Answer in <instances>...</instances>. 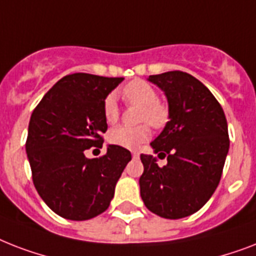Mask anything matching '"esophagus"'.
Segmentation results:
<instances>
[{
	"label": "esophagus",
	"instance_id": "esophagus-1",
	"mask_svg": "<svg viewBox=\"0 0 256 256\" xmlns=\"http://www.w3.org/2000/svg\"><path fill=\"white\" fill-rule=\"evenodd\" d=\"M132 158H138V156H140V152H132Z\"/></svg>",
	"mask_w": 256,
	"mask_h": 256
}]
</instances>
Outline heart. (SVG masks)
Segmentation results:
<instances>
[{"label": "heart", "instance_id": "obj_1", "mask_svg": "<svg viewBox=\"0 0 256 256\" xmlns=\"http://www.w3.org/2000/svg\"><path fill=\"white\" fill-rule=\"evenodd\" d=\"M122 96L128 104H140V122H148L152 128H160L168 122V108L158 100V92L150 84L142 80H134L122 88ZM104 116L108 124H116L120 118V110L116 96L108 94L104 100ZM148 124L138 126H116L108 132V140L112 144L124 148H136L150 138Z\"/></svg>", "mask_w": 256, "mask_h": 256}]
</instances>
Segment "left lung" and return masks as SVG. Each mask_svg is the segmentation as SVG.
Listing matches in <instances>:
<instances>
[{
  "mask_svg": "<svg viewBox=\"0 0 256 256\" xmlns=\"http://www.w3.org/2000/svg\"><path fill=\"white\" fill-rule=\"evenodd\" d=\"M148 81L168 96L170 120L152 142L160 158L168 156V164L160 168L154 156L140 154V196L162 218H184L200 210L218 187L230 148L226 116L191 74L174 70Z\"/></svg>",
  "mask_w": 256,
  "mask_h": 256,
  "instance_id": "left-lung-1",
  "label": "left lung"
}]
</instances>
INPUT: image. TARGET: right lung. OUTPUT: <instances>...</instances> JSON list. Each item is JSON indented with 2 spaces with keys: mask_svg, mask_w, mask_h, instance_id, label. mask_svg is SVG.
Here are the masks:
<instances>
[{
  "mask_svg": "<svg viewBox=\"0 0 256 256\" xmlns=\"http://www.w3.org/2000/svg\"><path fill=\"white\" fill-rule=\"evenodd\" d=\"M124 78L88 73L65 76L46 92L30 116L26 152L36 190L60 216L88 220L108 210L116 184L132 154L108 144L100 158H86L102 148L108 130L104 98Z\"/></svg>",
  "mask_w": 256,
  "mask_h": 256,
  "instance_id": "obj_1",
  "label": "right lung"
}]
</instances>
